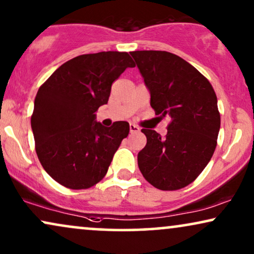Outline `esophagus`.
Listing matches in <instances>:
<instances>
[{
  "label": "esophagus",
  "instance_id": "esophagus-1",
  "mask_svg": "<svg viewBox=\"0 0 254 254\" xmlns=\"http://www.w3.org/2000/svg\"><path fill=\"white\" fill-rule=\"evenodd\" d=\"M139 130H140V129L137 127V125L130 124V132H131V133H136V132H138V131H139Z\"/></svg>",
  "mask_w": 254,
  "mask_h": 254
}]
</instances>
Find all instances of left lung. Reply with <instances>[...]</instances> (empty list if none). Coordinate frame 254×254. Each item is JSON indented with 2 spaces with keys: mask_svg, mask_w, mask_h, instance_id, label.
I'll return each instance as SVG.
<instances>
[{
  "mask_svg": "<svg viewBox=\"0 0 254 254\" xmlns=\"http://www.w3.org/2000/svg\"><path fill=\"white\" fill-rule=\"evenodd\" d=\"M151 95L156 115L171 117L168 133L142 129L146 145L138 166L151 185L175 191L191 184L212 158L220 129L216 92L204 75L168 51L130 53Z\"/></svg>",
  "mask_w": 254,
  "mask_h": 254,
  "instance_id": "8db88e82",
  "label": "left lung"
}]
</instances>
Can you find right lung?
<instances>
[{"mask_svg": "<svg viewBox=\"0 0 254 254\" xmlns=\"http://www.w3.org/2000/svg\"><path fill=\"white\" fill-rule=\"evenodd\" d=\"M134 63L127 53L102 51L68 61L38 89L31 115L35 150L54 181L71 190L97 184L127 137V122L95 121L111 85Z\"/></svg>", "mask_w": 254, "mask_h": 254, "instance_id": "obj_1", "label": "right lung"}]
</instances>
